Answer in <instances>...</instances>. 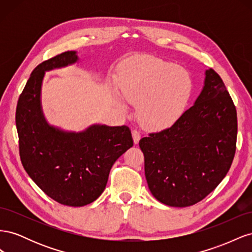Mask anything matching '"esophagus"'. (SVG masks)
Returning <instances> with one entry per match:
<instances>
[{
  "instance_id": "obj_1",
  "label": "esophagus",
  "mask_w": 252,
  "mask_h": 252,
  "mask_svg": "<svg viewBox=\"0 0 252 252\" xmlns=\"http://www.w3.org/2000/svg\"><path fill=\"white\" fill-rule=\"evenodd\" d=\"M132 139H133V143L134 144H139L140 139H141V134L138 130H132Z\"/></svg>"
}]
</instances>
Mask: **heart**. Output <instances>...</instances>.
Here are the masks:
<instances>
[{
  "mask_svg": "<svg viewBox=\"0 0 252 252\" xmlns=\"http://www.w3.org/2000/svg\"><path fill=\"white\" fill-rule=\"evenodd\" d=\"M120 86L124 98L114 96L116 107L126 114L125 102L138 105L136 117L149 130L173 125L185 111L192 93V81L185 69L151 56L128 61Z\"/></svg>",
  "mask_w": 252,
  "mask_h": 252,
  "instance_id": "heart-1",
  "label": "heart"
}]
</instances>
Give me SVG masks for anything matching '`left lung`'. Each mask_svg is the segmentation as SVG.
Masks as SVG:
<instances>
[{"label": "left lung", "instance_id": "obj_1", "mask_svg": "<svg viewBox=\"0 0 252 252\" xmlns=\"http://www.w3.org/2000/svg\"><path fill=\"white\" fill-rule=\"evenodd\" d=\"M238 120L223 80L211 68L188 110L168 129L140 140L150 192L171 207H187L213 191L230 169Z\"/></svg>", "mask_w": 252, "mask_h": 252}]
</instances>
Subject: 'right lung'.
I'll return each mask as SVG.
<instances>
[{
  "instance_id": "1",
  "label": "right lung",
  "mask_w": 252,
  "mask_h": 252,
  "mask_svg": "<svg viewBox=\"0 0 252 252\" xmlns=\"http://www.w3.org/2000/svg\"><path fill=\"white\" fill-rule=\"evenodd\" d=\"M78 62L77 51H66L37 65L16 112L23 167L52 200L72 207L93 203L103 193L112 165L133 145L127 126L93 124L75 132L48 123L41 101L45 72Z\"/></svg>"
}]
</instances>
